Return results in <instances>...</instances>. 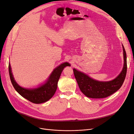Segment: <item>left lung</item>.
<instances>
[{
    "instance_id": "left-lung-1",
    "label": "left lung",
    "mask_w": 134,
    "mask_h": 134,
    "mask_svg": "<svg viewBox=\"0 0 134 134\" xmlns=\"http://www.w3.org/2000/svg\"><path fill=\"white\" fill-rule=\"evenodd\" d=\"M124 66L121 73L114 80L108 82H100L93 80L84 73L73 69L76 81L81 92L88 98H104L113 94L118 91L124 82L127 72L126 53L122 45Z\"/></svg>"
}]
</instances>
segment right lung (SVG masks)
I'll list each match as a JSON object with an SVG mask.
<instances>
[{"instance_id": "1", "label": "right lung", "mask_w": 134, "mask_h": 134, "mask_svg": "<svg viewBox=\"0 0 134 134\" xmlns=\"http://www.w3.org/2000/svg\"><path fill=\"white\" fill-rule=\"evenodd\" d=\"M70 66L68 62L60 64L53 71L45 83L38 88L33 89L23 88L18 85L14 80L10 63L9 72L12 85L20 95L33 103L40 104L48 101L53 97L56 91L58 81L63 70L65 67Z\"/></svg>"}]
</instances>
